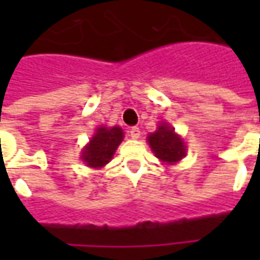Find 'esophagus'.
Wrapping results in <instances>:
<instances>
[{"label": "esophagus", "instance_id": "obj_1", "mask_svg": "<svg viewBox=\"0 0 260 260\" xmlns=\"http://www.w3.org/2000/svg\"><path fill=\"white\" fill-rule=\"evenodd\" d=\"M128 132H129V136L132 139H138V138L141 136V129H139L138 126H132Z\"/></svg>", "mask_w": 260, "mask_h": 260}]
</instances>
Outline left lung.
<instances>
[{
	"instance_id": "8db88e82",
	"label": "left lung",
	"mask_w": 260,
	"mask_h": 260,
	"mask_svg": "<svg viewBox=\"0 0 260 260\" xmlns=\"http://www.w3.org/2000/svg\"><path fill=\"white\" fill-rule=\"evenodd\" d=\"M149 145L152 150L163 161L167 163H175L185 156V146L181 138L175 135L173 128H170L167 124H161L158 129L149 135Z\"/></svg>"
}]
</instances>
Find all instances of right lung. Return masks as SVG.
Instances as JSON below:
<instances>
[{
	"label": "right lung",
	"mask_w": 260,
	"mask_h": 260,
	"mask_svg": "<svg viewBox=\"0 0 260 260\" xmlns=\"http://www.w3.org/2000/svg\"><path fill=\"white\" fill-rule=\"evenodd\" d=\"M122 138H124V134L118 126H113L110 129L104 126L99 128L96 135L91 138L90 143L82 153V160L89 167H94V169L103 167L111 160Z\"/></svg>",
	"instance_id": "1"
}]
</instances>
